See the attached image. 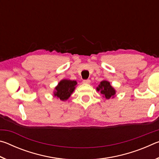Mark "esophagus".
<instances>
[{
    "label": "esophagus",
    "mask_w": 159,
    "mask_h": 159,
    "mask_svg": "<svg viewBox=\"0 0 159 159\" xmlns=\"http://www.w3.org/2000/svg\"><path fill=\"white\" fill-rule=\"evenodd\" d=\"M83 83H84V84H89V83H90V79L83 80Z\"/></svg>",
    "instance_id": "1"
}]
</instances>
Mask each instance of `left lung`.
Wrapping results in <instances>:
<instances>
[{
    "label": "left lung",
    "instance_id": "1",
    "mask_svg": "<svg viewBox=\"0 0 159 159\" xmlns=\"http://www.w3.org/2000/svg\"><path fill=\"white\" fill-rule=\"evenodd\" d=\"M97 90L100 91L102 95L105 96L107 99L114 98L115 95V90L110 85V83L107 80H103L100 83V84L97 88Z\"/></svg>",
    "mask_w": 159,
    "mask_h": 159
}]
</instances>
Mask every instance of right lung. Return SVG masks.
Listing matches in <instances>:
<instances>
[{
  "label": "right lung",
  "instance_id": "add662e5",
  "mask_svg": "<svg viewBox=\"0 0 159 159\" xmlns=\"http://www.w3.org/2000/svg\"><path fill=\"white\" fill-rule=\"evenodd\" d=\"M77 84L76 80L64 79L59 83L58 85L55 88L56 91L55 96L60 98L61 100H66L71 94L74 92L75 85Z\"/></svg>",
  "mask_w": 159,
  "mask_h": 159
}]
</instances>
